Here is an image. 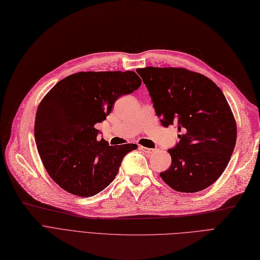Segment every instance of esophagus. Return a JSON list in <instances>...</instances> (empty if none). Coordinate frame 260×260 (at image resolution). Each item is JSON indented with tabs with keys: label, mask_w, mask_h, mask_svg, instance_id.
Returning <instances> with one entry per match:
<instances>
[{
	"label": "esophagus",
	"mask_w": 260,
	"mask_h": 260,
	"mask_svg": "<svg viewBox=\"0 0 260 260\" xmlns=\"http://www.w3.org/2000/svg\"><path fill=\"white\" fill-rule=\"evenodd\" d=\"M140 150H142L144 153L146 154H152L155 152L154 149H150V148H145V146H140Z\"/></svg>",
	"instance_id": "34e87169"
}]
</instances>
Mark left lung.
<instances>
[{"label":"left lung","instance_id":"1","mask_svg":"<svg viewBox=\"0 0 260 260\" xmlns=\"http://www.w3.org/2000/svg\"><path fill=\"white\" fill-rule=\"evenodd\" d=\"M165 127L174 125L179 141L169 149L171 166L160 173L179 192H198L226 169L235 149L237 126L226 98L208 77L180 68L136 70Z\"/></svg>","mask_w":260,"mask_h":260}]
</instances>
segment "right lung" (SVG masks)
I'll use <instances>...</instances> for the list:
<instances>
[{"label":"right lung","instance_id":"1","mask_svg":"<svg viewBox=\"0 0 260 260\" xmlns=\"http://www.w3.org/2000/svg\"><path fill=\"white\" fill-rule=\"evenodd\" d=\"M141 86L134 71L78 72L56 84L43 98L35 119V141L52 179L68 192L92 197L119 172L137 144L109 145L94 127L116 101Z\"/></svg>","mask_w":260,"mask_h":260}]
</instances>
